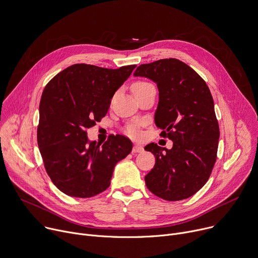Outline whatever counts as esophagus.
<instances>
[{
    "label": "esophagus",
    "instance_id": "obj_1",
    "mask_svg": "<svg viewBox=\"0 0 258 258\" xmlns=\"http://www.w3.org/2000/svg\"><path fill=\"white\" fill-rule=\"evenodd\" d=\"M143 151H144V148L142 146H140V145H135L133 147V152L134 153H140V152H143Z\"/></svg>",
    "mask_w": 258,
    "mask_h": 258
}]
</instances>
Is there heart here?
<instances>
[{
	"mask_svg": "<svg viewBox=\"0 0 258 258\" xmlns=\"http://www.w3.org/2000/svg\"><path fill=\"white\" fill-rule=\"evenodd\" d=\"M152 86H153V85H152L151 83L147 82V81H144V80H137V81H135V82L133 83V85H132V90H133V92H134V95L137 97V96L140 95V93L144 92L145 90H147L148 88H150V87H152ZM127 134H128L130 136H133V137L137 136V135H138V130H137V127L134 126V125L128 126V127H127Z\"/></svg>",
	"mask_w": 258,
	"mask_h": 258,
	"instance_id": "heart-1",
	"label": "heart"
}]
</instances>
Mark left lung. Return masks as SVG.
I'll return each instance as SVG.
<instances>
[{
	"label": "left lung",
	"instance_id": "obj_1",
	"mask_svg": "<svg viewBox=\"0 0 258 258\" xmlns=\"http://www.w3.org/2000/svg\"><path fill=\"white\" fill-rule=\"evenodd\" d=\"M134 75L157 84L155 124L173 141L172 149L154 143L145 147L155 156L145 176L147 188L166 201L188 199L206 184L217 157L220 133L212 95L195 70L176 58L143 63Z\"/></svg>",
	"mask_w": 258,
	"mask_h": 258
}]
</instances>
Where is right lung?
I'll return each mask as SVG.
<instances>
[{"label": "right lung", "instance_id": "add662e5", "mask_svg": "<svg viewBox=\"0 0 258 258\" xmlns=\"http://www.w3.org/2000/svg\"><path fill=\"white\" fill-rule=\"evenodd\" d=\"M136 64L106 69L76 63L45 86L39 107L37 140L52 183L67 196L95 197L110 186L114 167L132 151L131 140L116 135L101 145L87 128L107 114L115 91Z\"/></svg>", "mask_w": 258, "mask_h": 258}]
</instances>
